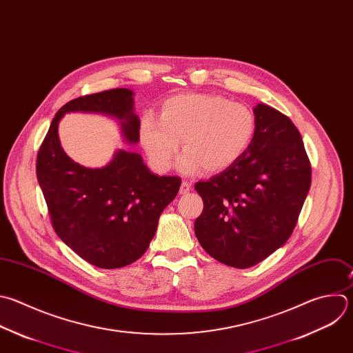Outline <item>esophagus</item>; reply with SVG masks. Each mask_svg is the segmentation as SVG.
Segmentation results:
<instances>
[{"label":"esophagus","mask_w":353,"mask_h":353,"mask_svg":"<svg viewBox=\"0 0 353 353\" xmlns=\"http://www.w3.org/2000/svg\"><path fill=\"white\" fill-rule=\"evenodd\" d=\"M190 190H191V184H190L188 181H183L181 185H180V194H181V195H185Z\"/></svg>","instance_id":"1"}]
</instances>
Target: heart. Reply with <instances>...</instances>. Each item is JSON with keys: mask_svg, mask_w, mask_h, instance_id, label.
I'll use <instances>...</instances> for the list:
<instances>
[{"mask_svg": "<svg viewBox=\"0 0 353 353\" xmlns=\"http://www.w3.org/2000/svg\"><path fill=\"white\" fill-rule=\"evenodd\" d=\"M256 134L254 112L240 102L214 94H180L166 99L157 117L147 114L140 128L141 144L155 170L168 172L183 141V173L202 168L221 172L250 150Z\"/></svg>", "mask_w": 353, "mask_h": 353, "instance_id": "b5f03b06", "label": "heart"}]
</instances>
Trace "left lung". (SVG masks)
Masks as SVG:
<instances>
[{
	"instance_id": "1",
	"label": "left lung",
	"mask_w": 353,
	"mask_h": 353,
	"mask_svg": "<svg viewBox=\"0 0 353 353\" xmlns=\"http://www.w3.org/2000/svg\"><path fill=\"white\" fill-rule=\"evenodd\" d=\"M256 134L236 163L195 184L203 210L194 230L216 261L247 269L270 256L292 234L310 188L312 168L288 116L258 103Z\"/></svg>"
}]
</instances>
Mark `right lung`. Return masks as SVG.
Masks as SVG:
<instances>
[{
	"label": "right lung",
	"instance_id": "add662e5",
	"mask_svg": "<svg viewBox=\"0 0 353 353\" xmlns=\"http://www.w3.org/2000/svg\"><path fill=\"white\" fill-rule=\"evenodd\" d=\"M134 92L113 88L79 97L55 114L37 154V180L58 237L85 262L117 269L140 259L155 236L159 216L181 180L154 174L136 152L119 150L101 169L84 168L61 147L58 123L68 112H94L121 121L128 143L140 141Z\"/></svg>",
	"mask_w": 353,
	"mask_h": 353
}]
</instances>
